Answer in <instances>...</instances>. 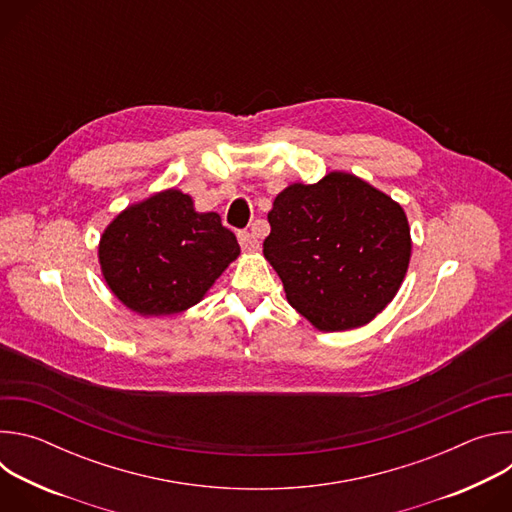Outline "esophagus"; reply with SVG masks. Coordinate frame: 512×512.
<instances>
[{"label":"esophagus","instance_id":"1","mask_svg":"<svg viewBox=\"0 0 512 512\" xmlns=\"http://www.w3.org/2000/svg\"><path fill=\"white\" fill-rule=\"evenodd\" d=\"M239 243H241V249H243V251H249V253H253V251L259 249L257 237H255L253 233H249V231H239Z\"/></svg>","mask_w":512,"mask_h":512}]
</instances>
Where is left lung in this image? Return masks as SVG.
<instances>
[{
  "mask_svg": "<svg viewBox=\"0 0 512 512\" xmlns=\"http://www.w3.org/2000/svg\"><path fill=\"white\" fill-rule=\"evenodd\" d=\"M263 255L287 302L318 330L369 324L397 294L411 257L403 208L364 180L332 172L277 194Z\"/></svg>",
  "mask_w": 512,
  "mask_h": 512,
  "instance_id": "left-lung-1",
  "label": "left lung"
}]
</instances>
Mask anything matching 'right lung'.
Here are the masks:
<instances>
[{"label": "right lung", "instance_id": "add662e5", "mask_svg": "<svg viewBox=\"0 0 512 512\" xmlns=\"http://www.w3.org/2000/svg\"><path fill=\"white\" fill-rule=\"evenodd\" d=\"M239 253L221 216L196 212L180 190L125 208L99 245L107 285L143 316L178 314L198 304Z\"/></svg>", "mask_w": 512, "mask_h": 512}]
</instances>
